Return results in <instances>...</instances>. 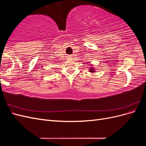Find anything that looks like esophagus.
I'll list each match as a JSON object with an SVG mask.
<instances>
[{
	"label": "esophagus",
	"mask_w": 146,
	"mask_h": 146,
	"mask_svg": "<svg viewBox=\"0 0 146 146\" xmlns=\"http://www.w3.org/2000/svg\"><path fill=\"white\" fill-rule=\"evenodd\" d=\"M68 59H71L72 56H70V55H69V56H68Z\"/></svg>",
	"instance_id": "1"
}]
</instances>
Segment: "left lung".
<instances>
[{"label":"left lung","instance_id":"8db88e82","mask_svg":"<svg viewBox=\"0 0 146 146\" xmlns=\"http://www.w3.org/2000/svg\"><path fill=\"white\" fill-rule=\"evenodd\" d=\"M90 71H91V72H93V69H91Z\"/></svg>","mask_w":146,"mask_h":146}]
</instances>
